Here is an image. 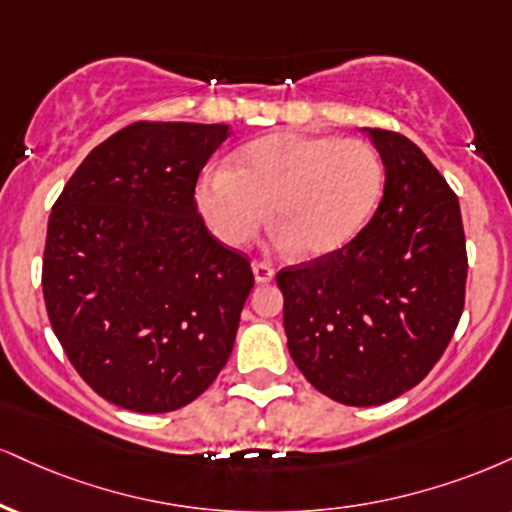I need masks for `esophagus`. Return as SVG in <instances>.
I'll return each mask as SVG.
<instances>
[{
  "label": "esophagus",
  "instance_id": "1",
  "mask_svg": "<svg viewBox=\"0 0 512 512\" xmlns=\"http://www.w3.org/2000/svg\"><path fill=\"white\" fill-rule=\"evenodd\" d=\"M252 274L257 283H269L274 279V267L269 262H252Z\"/></svg>",
  "mask_w": 512,
  "mask_h": 512
}]
</instances>
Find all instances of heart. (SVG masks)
Masks as SVG:
<instances>
[{
	"label": "heart",
	"mask_w": 512,
	"mask_h": 512,
	"mask_svg": "<svg viewBox=\"0 0 512 512\" xmlns=\"http://www.w3.org/2000/svg\"><path fill=\"white\" fill-rule=\"evenodd\" d=\"M381 190L384 164L367 140L276 133L240 147L231 169L205 171L195 197L226 245L248 243L272 207L279 243L322 257L357 236Z\"/></svg>",
	"instance_id": "b5f03b06"
}]
</instances>
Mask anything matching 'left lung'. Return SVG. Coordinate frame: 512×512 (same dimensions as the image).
Returning a JSON list of instances; mask_svg holds the SVG:
<instances>
[{
    "instance_id": "obj_1",
    "label": "left lung",
    "mask_w": 512,
    "mask_h": 512,
    "mask_svg": "<svg viewBox=\"0 0 512 512\" xmlns=\"http://www.w3.org/2000/svg\"><path fill=\"white\" fill-rule=\"evenodd\" d=\"M384 162L377 212L341 250L276 274L288 350L305 379L355 408L432 372L465 305L458 197L405 135L365 128Z\"/></svg>"
}]
</instances>
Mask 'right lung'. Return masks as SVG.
I'll return each instance as SVG.
<instances>
[{"instance_id": "right-lung-1", "label": "right lung", "mask_w": 512, "mask_h": 512, "mask_svg": "<svg viewBox=\"0 0 512 512\" xmlns=\"http://www.w3.org/2000/svg\"><path fill=\"white\" fill-rule=\"evenodd\" d=\"M226 138L224 123H131L83 159L49 214V324L85 384L119 408L193 403L233 350L255 276L195 205Z\"/></svg>"}]
</instances>
